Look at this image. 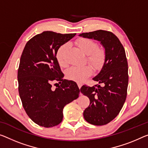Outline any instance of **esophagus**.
Masks as SVG:
<instances>
[{"label": "esophagus", "instance_id": "esophagus-1", "mask_svg": "<svg viewBox=\"0 0 148 148\" xmlns=\"http://www.w3.org/2000/svg\"><path fill=\"white\" fill-rule=\"evenodd\" d=\"M77 85H78V87H79V89H80V88H81V87H82V84L81 83H77Z\"/></svg>", "mask_w": 148, "mask_h": 148}]
</instances>
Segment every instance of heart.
Returning a JSON list of instances; mask_svg holds the SVG:
<instances>
[{
    "label": "heart",
    "mask_w": 148,
    "mask_h": 148,
    "mask_svg": "<svg viewBox=\"0 0 148 148\" xmlns=\"http://www.w3.org/2000/svg\"><path fill=\"white\" fill-rule=\"evenodd\" d=\"M78 45L81 50L87 55V61L95 69H98L103 64L104 53L103 50L98 48L96 42L87 38H83L78 42ZM69 48V43H65L59 47L57 51V59L60 64L63 67L68 65L67 54ZM92 73L91 67L88 65L81 67H72L68 69L67 75L68 78L77 82L83 81Z\"/></svg>",
    "instance_id": "obj_1"
}]
</instances>
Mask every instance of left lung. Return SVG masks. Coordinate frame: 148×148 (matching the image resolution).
Segmentation results:
<instances>
[{
    "label": "left lung",
    "instance_id": "8db88e82",
    "mask_svg": "<svg viewBox=\"0 0 148 148\" xmlns=\"http://www.w3.org/2000/svg\"><path fill=\"white\" fill-rule=\"evenodd\" d=\"M79 36L99 41L105 51L103 66L92 78L101 85H83L80 89L90 100L83 112L84 119L91 124L103 126L117 116L126 101L128 84L126 53L119 38L110 32L99 29Z\"/></svg>",
    "mask_w": 148,
    "mask_h": 148
}]
</instances>
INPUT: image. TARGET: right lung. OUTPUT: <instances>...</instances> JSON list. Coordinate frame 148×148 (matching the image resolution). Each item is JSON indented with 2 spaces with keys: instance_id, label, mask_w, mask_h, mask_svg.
I'll use <instances>...</instances> for the list:
<instances>
[{
  "instance_id": "right-lung-1",
  "label": "right lung",
  "mask_w": 148,
  "mask_h": 148,
  "mask_svg": "<svg viewBox=\"0 0 148 148\" xmlns=\"http://www.w3.org/2000/svg\"><path fill=\"white\" fill-rule=\"evenodd\" d=\"M75 35L43 32L31 38L22 51L18 70L19 95L29 119L40 126L61 123L64 106L79 97L77 83L63 79L56 58L59 47ZM56 82L61 85L53 90L52 84Z\"/></svg>"
}]
</instances>
